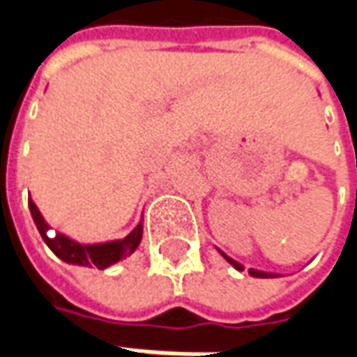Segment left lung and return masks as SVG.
Masks as SVG:
<instances>
[{
  "label": "left lung",
  "instance_id": "left-lung-1",
  "mask_svg": "<svg viewBox=\"0 0 357 357\" xmlns=\"http://www.w3.org/2000/svg\"><path fill=\"white\" fill-rule=\"evenodd\" d=\"M222 256H224L227 262L231 264L233 268H237L239 271H243V269H245L239 262H235V260H233V258H229V256L225 255V252H222ZM248 273H250L252 277H275V273H268V271H260V269H248Z\"/></svg>",
  "mask_w": 357,
  "mask_h": 357
}]
</instances>
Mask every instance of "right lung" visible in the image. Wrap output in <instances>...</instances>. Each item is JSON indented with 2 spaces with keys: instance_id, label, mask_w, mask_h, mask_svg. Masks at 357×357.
I'll use <instances>...</instances> for the list:
<instances>
[{
  "instance_id": "1",
  "label": "right lung",
  "mask_w": 357,
  "mask_h": 357,
  "mask_svg": "<svg viewBox=\"0 0 357 357\" xmlns=\"http://www.w3.org/2000/svg\"><path fill=\"white\" fill-rule=\"evenodd\" d=\"M28 206L34 218V224L38 231L45 241V245L55 252V255L68 264H76V266H95V268L105 269L122 260L126 256H130L139 247L141 235H143V220H141L137 227L133 229L128 237L122 241H112V243H102V245H80L76 241L68 239L65 235H53L50 237V225L45 224V220L40 214V210L34 204L32 199H28Z\"/></svg>"
}]
</instances>
